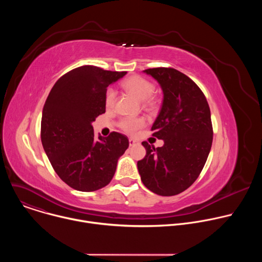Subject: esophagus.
I'll use <instances>...</instances> for the list:
<instances>
[{
	"label": "esophagus",
	"mask_w": 262,
	"mask_h": 262,
	"mask_svg": "<svg viewBox=\"0 0 262 262\" xmlns=\"http://www.w3.org/2000/svg\"><path fill=\"white\" fill-rule=\"evenodd\" d=\"M128 142H129V146H134V145H136V144L138 143V142H137L136 140H134V139H129Z\"/></svg>",
	"instance_id": "obj_1"
}]
</instances>
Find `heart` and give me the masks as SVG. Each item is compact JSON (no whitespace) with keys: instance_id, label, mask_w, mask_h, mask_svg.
Listing matches in <instances>:
<instances>
[{"instance_id":"1","label":"heart","mask_w":262,"mask_h":262,"mask_svg":"<svg viewBox=\"0 0 262 262\" xmlns=\"http://www.w3.org/2000/svg\"><path fill=\"white\" fill-rule=\"evenodd\" d=\"M123 88L141 101L147 100L155 92V85L151 82H149L139 76H134L126 79L123 82ZM115 99L116 91L113 88H108L104 96V102L106 107L113 106L115 103ZM143 125L144 120L142 118H124L120 121V127L128 134H135Z\"/></svg>"}]
</instances>
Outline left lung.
Segmentation results:
<instances>
[{"label": "left lung", "mask_w": 262, "mask_h": 262, "mask_svg": "<svg viewBox=\"0 0 262 262\" xmlns=\"http://www.w3.org/2000/svg\"><path fill=\"white\" fill-rule=\"evenodd\" d=\"M163 91V103L151 127L164 141L155 148L142 142L146 156L137 163L141 180L161 196H174L191 186L202 171L212 143L210 110L200 88L174 68H149Z\"/></svg>", "instance_id": "left-lung-1"}]
</instances>
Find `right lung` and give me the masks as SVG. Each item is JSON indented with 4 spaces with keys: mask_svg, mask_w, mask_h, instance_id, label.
<instances>
[{
    "mask_svg": "<svg viewBox=\"0 0 262 262\" xmlns=\"http://www.w3.org/2000/svg\"><path fill=\"white\" fill-rule=\"evenodd\" d=\"M126 71H108L85 65L61 77L42 110L41 142L58 176L70 188L93 192L113 178L128 139L119 133L94 137L92 122L105 112L108 85Z\"/></svg>",
    "mask_w": 262,
    "mask_h": 262,
    "instance_id": "obj_1",
    "label": "right lung"
}]
</instances>
